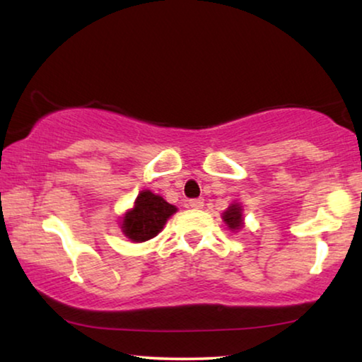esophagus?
Masks as SVG:
<instances>
[{
    "instance_id": "34e87169",
    "label": "esophagus",
    "mask_w": 362,
    "mask_h": 362,
    "mask_svg": "<svg viewBox=\"0 0 362 362\" xmlns=\"http://www.w3.org/2000/svg\"><path fill=\"white\" fill-rule=\"evenodd\" d=\"M189 207H191V209H202V207H204V199H202V197L191 199V201H189Z\"/></svg>"
}]
</instances>
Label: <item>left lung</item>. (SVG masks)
I'll use <instances>...</instances> for the list:
<instances>
[{"label": "left lung", "instance_id": "8db88e82", "mask_svg": "<svg viewBox=\"0 0 362 362\" xmlns=\"http://www.w3.org/2000/svg\"><path fill=\"white\" fill-rule=\"evenodd\" d=\"M223 220H225V223H227L230 228L238 230L240 227H242V223H243L242 222V209H240L238 206H232L227 212L223 214Z\"/></svg>", "mask_w": 362, "mask_h": 362}]
</instances>
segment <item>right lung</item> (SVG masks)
Masks as SVG:
<instances>
[{"label":"right lung","instance_id":"1","mask_svg":"<svg viewBox=\"0 0 362 362\" xmlns=\"http://www.w3.org/2000/svg\"><path fill=\"white\" fill-rule=\"evenodd\" d=\"M175 212L176 207L166 202L163 197L150 191L140 192L134 209L125 214L122 220L125 237L132 242H146L161 232L166 220Z\"/></svg>","mask_w":362,"mask_h":362}]
</instances>
